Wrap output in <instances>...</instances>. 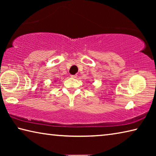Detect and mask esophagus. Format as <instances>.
Here are the masks:
<instances>
[{
  "instance_id": "obj_1",
  "label": "esophagus",
  "mask_w": 156,
  "mask_h": 156,
  "mask_svg": "<svg viewBox=\"0 0 156 156\" xmlns=\"http://www.w3.org/2000/svg\"><path fill=\"white\" fill-rule=\"evenodd\" d=\"M77 75H72V76H71V77H72V78H77Z\"/></svg>"
}]
</instances>
